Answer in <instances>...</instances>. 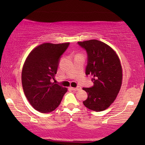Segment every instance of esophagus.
Returning a JSON list of instances; mask_svg holds the SVG:
<instances>
[{
  "label": "esophagus",
  "mask_w": 145,
  "mask_h": 145,
  "mask_svg": "<svg viewBox=\"0 0 145 145\" xmlns=\"http://www.w3.org/2000/svg\"><path fill=\"white\" fill-rule=\"evenodd\" d=\"M72 88V90H73V91H78V90H80V89H81V88L80 87H77V88Z\"/></svg>",
  "instance_id": "34e87169"
}]
</instances>
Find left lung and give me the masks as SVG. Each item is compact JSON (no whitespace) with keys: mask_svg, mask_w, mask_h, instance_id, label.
Returning <instances> with one entry per match:
<instances>
[{"mask_svg":"<svg viewBox=\"0 0 145 145\" xmlns=\"http://www.w3.org/2000/svg\"><path fill=\"white\" fill-rule=\"evenodd\" d=\"M87 52L86 74L93 77V86L84 88L88 99L86 107L97 112L104 111L116 100L122 84V67L116 52L102 41L91 40L78 41Z\"/></svg>","mask_w":145,"mask_h":145,"instance_id":"8db88e82","label":"left lung"}]
</instances>
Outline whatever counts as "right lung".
<instances>
[{"mask_svg":"<svg viewBox=\"0 0 145 145\" xmlns=\"http://www.w3.org/2000/svg\"><path fill=\"white\" fill-rule=\"evenodd\" d=\"M70 43H45L34 48L24 64L22 83L27 99L34 109L42 113L52 112L59 105L67 88L54 80L61 56Z\"/></svg>","mask_w":145,"mask_h":145,"instance_id":"right-lung-1","label":"right lung"}]
</instances>
